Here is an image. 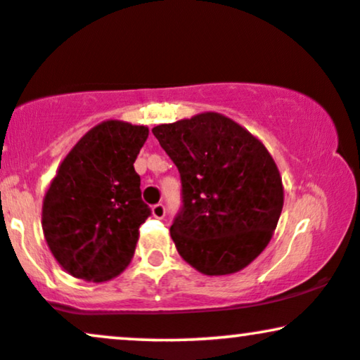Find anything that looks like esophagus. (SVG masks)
<instances>
[{
	"mask_svg": "<svg viewBox=\"0 0 360 360\" xmlns=\"http://www.w3.org/2000/svg\"><path fill=\"white\" fill-rule=\"evenodd\" d=\"M152 214H154L155 218H164L166 217V206H164L162 203H157V205H154L152 206Z\"/></svg>",
	"mask_w": 360,
	"mask_h": 360,
	"instance_id": "esophagus-1",
	"label": "esophagus"
}]
</instances>
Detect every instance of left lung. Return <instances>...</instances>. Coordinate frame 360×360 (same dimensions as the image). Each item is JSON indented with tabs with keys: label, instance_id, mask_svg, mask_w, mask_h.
Returning a JSON list of instances; mask_svg holds the SVG:
<instances>
[{
	"label": "left lung",
	"instance_id": "1",
	"mask_svg": "<svg viewBox=\"0 0 360 360\" xmlns=\"http://www.w3.org/2000/svg\"><path fill=\"white\" fill-rule=\"evenodd\" d=\"M181 177L171 237L206 276L243 269L266 249L283 212V183L267 148L233 120L201 113L152 128Z\"/></svg>",
	"mask_w": 360,
	"mask_h": 360
}]
</instances>
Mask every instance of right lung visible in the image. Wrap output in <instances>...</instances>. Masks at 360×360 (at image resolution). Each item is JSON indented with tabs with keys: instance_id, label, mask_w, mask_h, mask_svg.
I'll return each mask as SVG.
<instances>
[{
	"instance_id": "obj_1",
	"label": "right lung",
	"mask_w": 360,
	"mask_h": 360,
	"mask_svg": "<svg viewBox=\"0 0 360 360\" xmlns=\"http://www.w3.org/2000/svg\"><path fill=\"white\" fill-rule=\"evenodd\" d=\"M148 128L108 120L74 146L44 198L49 249L74 278L103 283L134 257L139 229L150 217L134 162Z\"/></svg>"
}]
</instances>
